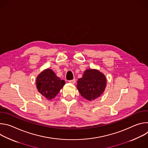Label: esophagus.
Segmentation results:
<instances>
[{
  "instance_id": "1",
  "label": "esophagus",
  "mask_w": 148,
  "mask_h": 148,
  "mask_svg": "<svg viewBox=\"0 0 148 148\" xmlns=\"http://www.w3.org/2000/svg\"><path fill=\"white\" fill-rule=\"evenodd\" d=\"M69 82L74 84L75 83V79H72V80H70V81H69Z\"/></svg>"
}]
</instances>
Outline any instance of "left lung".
Returning <instances> with one entry per match:
<instances>
[{"label":"left lung","mask_w":148,"mask_h":148,"mask_svg":"<svg viewBox=\"0 0 148 148\" xmlns=\"http://www.w3.org/2000/svg\"><path fill=\"white\" fill-rule=\"evenodd\" d=\"M107 86L105 75L97 69H87L78 79L77 88L82 97L88 101L98 98Z\"/></svg>","instance_id":"obj_1"}]
</instances>
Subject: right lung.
<instances>
[{"instance_id": "right-lung-1", "label": "right lung", "mask_w": 148, "mask_h": 148, "mask_svg": "<svg viewBox=\"0 0 148 148\" xmlns=\"http://www.w3.org/2000/svg\"><path fill=\"white\" fill-rule=\"evenodd\" d=\"M65 84L64 80H61L50 69L41 72L36 78V87L38 91L48 100L54 98Z\"/></svg>"}]
</instances>
